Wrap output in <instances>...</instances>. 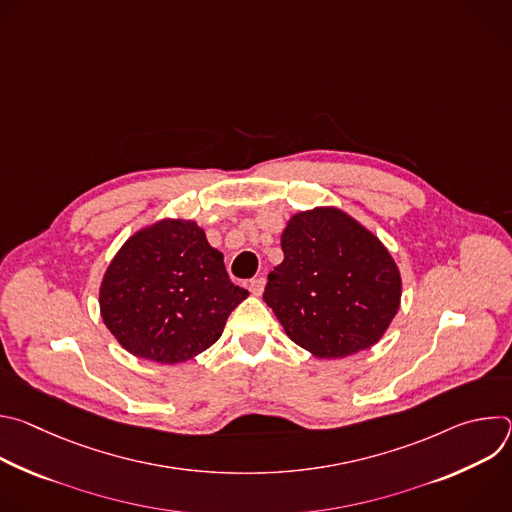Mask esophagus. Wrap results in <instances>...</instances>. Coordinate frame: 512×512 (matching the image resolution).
Listing matches in <instances>:
<instances>
[{
    "label": "esophagus",
    "instance_id": "34e87169",
    "mask_svg": "<svg viewBox=\"0 0 512 512\" xmlns=\"http://www.w3.org/2000/svg\"><path fill=\"white\" fill-rule=\"evenodd\" d=\"M263 287H265V279L263 277H253L249 281V291L253 296H261L263 294Z\"/></svg>",
    "mask_w": 512,
    "mask_h": 512
}]
</instances>
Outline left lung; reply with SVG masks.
Returning a JSON list of instances; mask_svg holds the SVG:
<instances>
[{"mask_svg":"<svg viewBox=\"0 0 512 512\" xmlns=\"http://www.w3.org/2000/svg\"><path fill=\"white\" fill-rule=\"evenodd\" d=\"M283 261L263 300L316 358L375 346L401 306V271L381 239L336 206L300 210L281 233Z\"/></svg>","mask_w":512,"mask_h":512,"instance_id":"left-lung-1","label":"left lung"}]
</instances>
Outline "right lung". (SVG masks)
<instances>
[{"mask_svg": "<svg viewBox=\"0 0 512 512\" xmlns=\"http://www.w3.org/2000/svg\"><path fill=\"white\" fill-rule=\"evenodd\" d=\"M247 296L194 221L160 218L115 253L99 287V308L129 354L178 364L221 338L229 314Z\"/></svg>", "mask_w": 512, "mask_h": 512, "instance_id": "right-lung-1", "label": "right lung"}]
</instances>
